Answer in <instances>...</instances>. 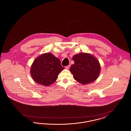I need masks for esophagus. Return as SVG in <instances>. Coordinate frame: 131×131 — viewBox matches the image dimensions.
Returning <instances> with one entry per match:
<instances>
[{"label":"esophagus","mask_w":131,"mask_h":131,"mask_svg":"<svg viewBox=\"0 0 131 131\" xmlns=\"http://www.w3.org/2000/svg\"><path fill=\"white\" fill-rule=\"evenodd\" d=\"M70 66H71V65H69L68 66L65 67V68L66 69H69L70 68Z\"/></svg>","instance_id":"obj_1"}]
</instances>
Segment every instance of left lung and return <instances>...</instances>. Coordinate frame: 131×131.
Here are the masks:
<instances>
[{"mask_svg": "<svg viewBox=\"0 0 131 131\" xmlns=\"http://www.w3.org/2000/svg\"><path fill=\"white\" fill-rule=\"evenodd\" d=\"M74 61L70 68L75 81L85 85L96 80L100 75L101 66L96 57L88 53H80L72 57Z\"/></svg>", "mask_w": 131, "mask_h": 131, "instance_id": "1", "label": "left lung"}]
</instances>
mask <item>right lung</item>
I'll return each mask as SVG.
<instances>
[{
    "label": "right lung",
    "instance_id": "obj_1",
    "mask_svg": "<svg viewBox=\"0 0 131 131\" xmlns=\"http://www.w3.org/2000/svg\"><path fill=\"white\" fill-rule=\"evenodd\" d=\"M64 69L59 59L47 52L38 56L31 65L30 73L34 81L48 86L53 83L58 74Z\"/></svg>",
    "mask_w": 131,
    "mask_h": 131
}]
</instances>
